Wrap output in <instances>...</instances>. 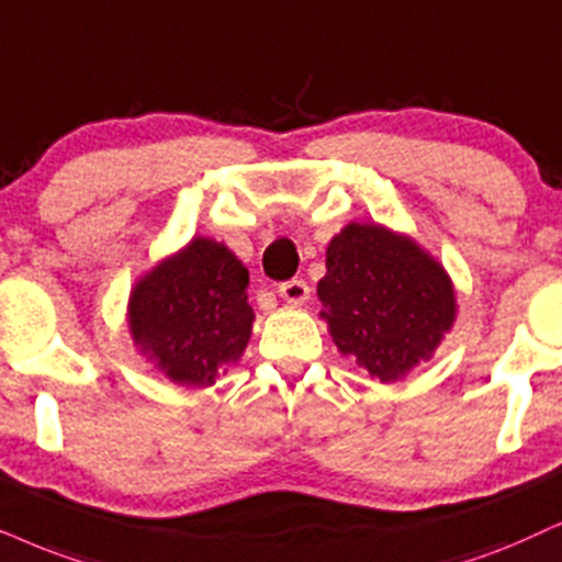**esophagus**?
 Instances as JSON below:
<instances>
[{
	"label": "esophagus",
	"instance_id": "1",
	"mask_svg": "<svg viewBox=\"0 0 562 562\" xmlns=\"http://www.w3.org/2000/svg\"><path fill=\"white\" fill-rule=\"evenodd\" d=\"M277 293H280V297H285L288 303H303L305 297H308V282L305 280H288V282H282L280 288H277Z\"/></svg>",
	"mask_w": 562,
	"mask_h": 562
}]
</instances>
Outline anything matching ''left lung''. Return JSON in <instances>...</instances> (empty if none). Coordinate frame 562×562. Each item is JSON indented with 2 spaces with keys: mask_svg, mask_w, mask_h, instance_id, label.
Instances as JSON below:
<instances>
[{
  "mask_svg": "<svg viewBox=\"0 0 562 562\" xmlns=\"http://www.w3.org/2000/svg\"><path fill=\"white\" fill-rule=\"evenodd\" d=\"M318 301L339 352L383 383L428 360L457 316L446 269L381 225L350 223L331 238Z\"/></svg>",
  "mask_w": 562,
  "mask_h": 562,
  "instance_id": "1",
  "label": "left lung"
}]
</instances>
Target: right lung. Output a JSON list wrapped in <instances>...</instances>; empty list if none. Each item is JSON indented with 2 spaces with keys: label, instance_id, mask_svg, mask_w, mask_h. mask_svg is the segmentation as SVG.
I'll return each mask as SVG.
<instances>
[{
  "label": "right lung",
  "instance_id": "add662e5",
  "mask_svg": "<svg viewBox=\"0 0 562 562\" xmlns=\"http://www.w3.org/2000/svg\"><path fill=\"white\" fill-rule=\"evenodd\" d=\"M248 269L228 246L194 238L134 285L130 329L170 381L212 386L251 337Z\"/></svg>",
  "mask_w": 562,
  "mask_h": 562
}]
</instances>
